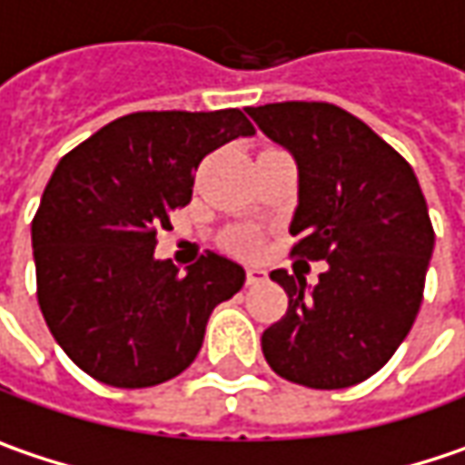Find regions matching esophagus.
Here are the masks:
<instances>
[{
  "instance_id": "34e87169",
  "label": "esophagus",
  "mask_w": 465,
  "mask_h": 465,
  "mask_svg": "<svg viewBox=\"0 0 465 465\" xmlns=\"http://www.w3.org/2000/svg\"><path fill=\"white\" fill-rule=\"evenodd\" d=\"M264 281H267V272H264L262 267H249V270H246V282H249V285H259V282Z\"/></svg>"
}]
</instances>
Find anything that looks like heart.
Masks as SVG:
<instances>
[{"mask_svg":"<svg viewBox=\"0 0 465 465\" xmlns=\"http://www.w3.org/2000/svg\"><path fill=\"white\" fill-rule=\"evenodd\" d=\"M235 246L241 251H253L256 249V238H253L251 232H241V235L235 238Z\"/></svg>","mask_w":465,"mask_h":465,"instance_id":"heart-1","label":"heart"}]
</instances>
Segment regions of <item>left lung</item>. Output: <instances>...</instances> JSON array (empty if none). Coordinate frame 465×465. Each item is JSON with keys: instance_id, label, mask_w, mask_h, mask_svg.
Returning a JSON list of instances; mask_svg holds the SVG:
<instances>
[{"instance_id": "8db88e82", "label": "left lung", "mask_w": 465, "mask_h": 465, "mask_svg": "<svg viewBox=\"0 0 465 465\" xmlns=\"http://www.w3.org/2000/svg\"><path fill=\"white\" fill-rule=\"evenodd\" d=\"M299 169L293 253L325 259L317 285L285 270V315L262 333V351L285 381L347 389L371 379L405 341L420 310L434 230L411 163L331 103L246 108Z\"/></svg>"}]
</instances>
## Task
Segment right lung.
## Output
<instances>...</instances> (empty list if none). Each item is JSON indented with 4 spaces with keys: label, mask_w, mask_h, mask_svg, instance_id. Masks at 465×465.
<instances>
[{
    "label": "right lung",
    "mask_w": 465,
    "mask_h": 465,
    "mask_svg": "<svg viewBox=\"0 0 465 465\" xmlns=\"http://www.w3.org/2000/svg\"><path fill=\"white\" fill-rule=\"evenodd\" d=\"M238 108L129 114L60 158L31 224L36 296L54 341L92 379L145 389L180 376L246 270L209 251L180 270L155 232L193 198L198 163L251 137Z\"/></svg>",
    "instance_id": "right-lung-1"
}]
</instances>
